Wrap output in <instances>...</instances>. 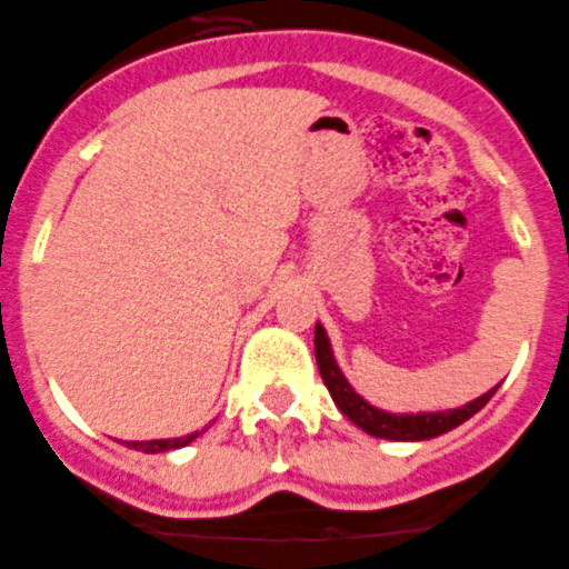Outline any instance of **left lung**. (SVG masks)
Listing matches in <instances>:
<instances>
[{
  "mask_svg": "<svg viewBox=\"0 0 569 569\" xmlns=\"http://www.w3.org/2000/svg\"><path fill=\"white\" fill-rule=\"evenodd\" d=\"M316 363H319L321 380L325 387L330 389L332 400L341 409V415H347L358 429H363L367 435L380 437V440H400V442H420V440H435V437L446 435V431L457 429L460 423H466L468 417L477 415L488 400L493 398L497 387L488 389L486 395H479L477 400L466 406H457V409H440V411H387L372 406L369 400H363L361 395L352 389L347 378H343L341 367H338L336 356H332V343L327 338V330L321 325H316Z\"/></svg>",
  "mask_w": 569,
  "mask_h": 569,
  "instance_id": "8db88e82",
  "label": "left lung"
}]
</instances>
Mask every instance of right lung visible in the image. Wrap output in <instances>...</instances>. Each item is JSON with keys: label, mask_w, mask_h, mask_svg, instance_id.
I'll return each instance as SVG.
<instances>
[{"label": "right lung", "mask_w": 569, "mask_h": 569, "mask_svg": "<svg viewBox=\"0 0 569 569\" xmlns=\"http://www.w3.org/2000/svg\"><path fill=\"white\" fill-rule=\"evenodd\" d=\"M202 431H191V435H186V437H169V440H123V442H127V448L143 451V455H160V451H171V448L189 446V442L197 440Z\"/></svg>", "instance_id": "obj_1"}]
</instances>
